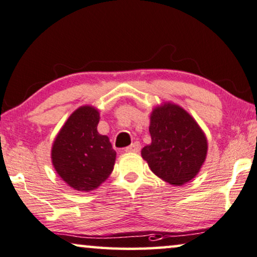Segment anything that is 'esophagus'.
<instances>
[{
    "mask_svg": "<svg viewBox=\"0 0 257 257\" xmlns=\"http://www.w3.org/2000/svg\"><path fill=\"white\" fill-rule=\"evenodd\" d=\"M141 150V144L139 143V142H135V143H133L132 145H129V147H127L124 149L125 152H139Z\"/></svg>",
    "mask_w": 257,
    "mask_h": 257,
    "instance_id": "34e87169",
    "label": "esophagus"
}]
</instances>
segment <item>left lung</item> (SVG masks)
Masks as SVG:
<instances>
[{
    "label": "left lung",
    "instance_id": "1",
    "mask_svg": "<svg viewBox=\"0 0 257 257\" xmlns=\"http://www.w3.org/2000/svg\"><path fill=\"white\" fill-rule=\"evenodd\" d=\"M151 144L142 157L157 177L185 185L196 177L206 158L208 141L194 117L171 102L156 107L150 116Z\"/></svg>",
    "mask_w": 257,
    "mask_h": 257
}]
</instances>
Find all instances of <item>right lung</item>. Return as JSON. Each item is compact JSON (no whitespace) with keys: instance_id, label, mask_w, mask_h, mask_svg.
Here are the masks:
<instances>
[{"instance_id":"add662e5","label":"right lung","mask_w":257,"mask_h":257,"mask_svg":"<svg viewBox=\"0 0 257 257\" xmlns=\"http://www.w3.org/2000/svg\"><path fill=\"white\" fill-rule=\"evenodd\" d=\"M99 112L92 106L75 110L57 134L52 163L64 182L78 191L98 188L112 173L116 152L97 130Z\"/></svg>"}]
</instances>
